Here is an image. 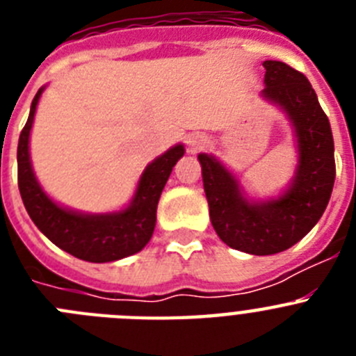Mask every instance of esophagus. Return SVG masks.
<instances>
[{
  "mask_svg": "<svg viewBox=\"0 0 356 356\" xmlns=\"http://www.w3.org/2000/svg\"><path fill=\"white\" fill-rule=\"evenodd\" d=\"M188 149H191V153H197V151L205 149L207 144H209V139H207L205 135L201 134H193L191 137H188Z\"/></svg>",
  "mask_w": 356,
  "mask_h": 356,
  "instance_id": "obj_1",
  "label": "esophagus"
}]
</instances>
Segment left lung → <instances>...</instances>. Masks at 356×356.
Returning a JSON list of instances; mask_svg holds the SVG:
<instances>
[{
	"instance_id": "obj_1",
	"label": "left lung",
	"mask_w": 356,
	"mask_h": 356,
	"mask_svg": "<svg viewBox=\"0 0 356 356\" xmlns=\"http://www.w3.org/2000/svg\"><path fill=\"white\" fill-rule=\"evenodd\" d=\"M264 96L284 106L298 135L300 165L287 193L262 205L248 203L221 163L200 155L210 221L226 246L251 254L289 250L316 226L326 210L335 181L330 121L303 72L285 62L266 60Z\"/></svg>"
}]
</instances>
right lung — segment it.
Listing matches in <instances>:
<instances>
[{
	"label": "right lung",
	"mask_w": 356,
	"mask_h": 356,
	"mask_svg": "<svg viewBox=\"0 0 356 356\" xmlns=\"http://www.w3.org/2000/svg\"><path fill=\"white\" fill-rule=\"evenodd\" d=\"M42 89L31 102L30 115L19 135L17 184L31 221L49 241L69 254L87 262H114L143 250L156 222V205L175 163L184 156V146H175L147 165L140 176L131 205L119 213L81 216L55 205L37 184L30 165L28 139Z\"/></svg>",
	"instance_id": "right-lung-1"
}]
</instances>
